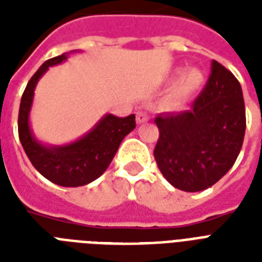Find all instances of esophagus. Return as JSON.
<instances>
[{
  "label": "esophagus",
  "mask_w": 262,
  "mask_h": 262,
  "mask_svg": "<svg viewBox=\"0 0 262 262\" xmlns=\"http://www.w3.org/2000/svg\"><path fill=\"white\" fill-rule=\"evenodd\" d=\"M136 119H137V123H145L148 122V115L144 111H139L136 114Z\"/></svg>",
  "instance_id": "obj_1"
}]
</instances>
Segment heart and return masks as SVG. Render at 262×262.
Listing matches in <instances>:
<instances>
[{"instance_id": "b5f03b06", "label": "heart", "mask_w": 262, "mask_h": 262, "mask_svg": "<svg viewBox=\"0 0 262 262\" xmlns=\"http://www.w3.org/2000/svg\"><path fill=\"white\" fill-rule=\"evenodd\" d=\"M181 73V69H175L172 72V75L177 76ZM204 84V75L199 69L195 68H190L182 73V76L179 77V80L174 84V87L171 88L170 94H168L167 103L170 107L174 108H179L182 107L193 95L203 87Z\"/></svg>"}]
</instances>
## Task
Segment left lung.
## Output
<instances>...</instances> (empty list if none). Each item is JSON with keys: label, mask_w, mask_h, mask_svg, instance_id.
Masks as SVG:
<instances>
[{"label": "left lung", "mask_w": 262, "mask_h": 262, "mask_svg": "<svg viewBox=\"0 0 262 262\" xmlns=\"http://www.w3.org/2000/svg\"><path fill=\"white\" fill-rule=\"evenodd\" d=\"M159 140L154 156L163 177L183 191L215 185L234 166L246 129L239 81L212 61L211 76L191 110L159 114Z\"/></svg>", "instance_id": "1"}]
</instances>
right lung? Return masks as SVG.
<instances>
[{"mask_svg":"<svg viewBox=\"0 0 262 262\" xmlns=\"http://www.w3.org/2000/svg\"><path fill=\"white\" fill-rule=\"evenodd\" d=\"M75 53V51H71ZM69 53L47 59L27 84L18 110V137L31 163L55 185L65 187L83 186L99 178L110 166L119 144L136 127V117L119 118L104 114L92 129L79 140L65 145H47L35 137L30 125V113L35 87L49 68L68 58Z\"/></svg>","mask_w":262,"mask_h":262,"instance_id":"obj_1","label":"right lung"}]
</instances>
